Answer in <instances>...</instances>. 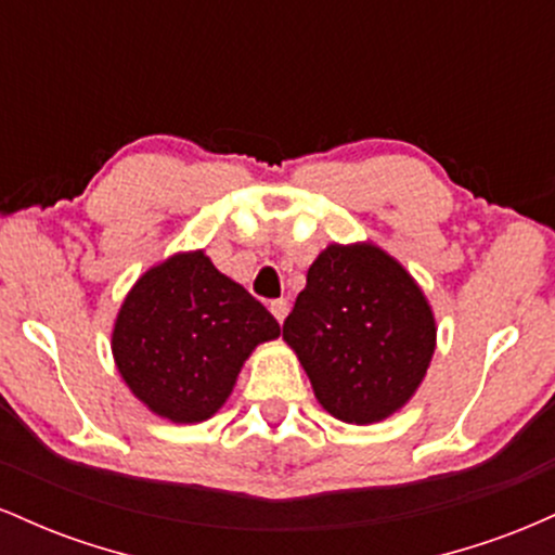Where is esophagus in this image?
Segmentation results:
<instances>
[{"label":"esophagus","instance_id":"obj_1","mask_svg":"<svg viewBox=\"0 0 555 555\" xmlns=\"http://www.w3.org/2000/svg\"><path fill=\"white\" fill-rule=\"evenodd\" d=\"M271 313H273V318H276L279 323H284L286 313H289V305H286V299H273V302H271Z\"/></svg>","mask_w":555,"mask_h":555}]
</instances>
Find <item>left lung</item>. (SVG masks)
Wrapping results in <instances>:
<instances>
[{"label": "left lung", "instance_id": "obj_1", "mask_svg": "<svg viewBox=\"0 0 555 555\" xmlns=\"http://www.w3.org/2000/svg\"><path fill=\"white\" fill-rule=\"evenodd\" d=\"M284 341L328 415L371 425L415 397L436 352V318L397 258L373 242H334L308 269Z\"/></svg>", "mask_w": 555, "mask_h": 555}]
</instances>
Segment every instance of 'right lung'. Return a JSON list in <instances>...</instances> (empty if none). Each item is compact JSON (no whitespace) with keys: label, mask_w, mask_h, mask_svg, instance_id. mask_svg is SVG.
Instances as JSON below:
<instances>
[{"label":"right lung","mask_w":555,"mask_h":555,"mask_svg":"<svg viewBox=\"0 0 555 555\" xmlns=\"http://www.w3.org/2000/svg\"><path fill=\"white\" fill-rule=\"evenodd\" d=\"M276 336V318L193 250L132 284L114 321L112 354L154 415L193 425L224 406L253 349Z\"/></svg>","instance_id":"1"}]
</instances>
